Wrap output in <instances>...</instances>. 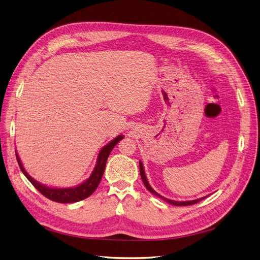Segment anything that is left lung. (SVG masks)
Listing matches in <instances>:
<instances>
[{"label":"left lung","mask_w":260,"mask_h":260,"mask_svg":"<svg viewBox=\"0 0 260 260\" xmlns=\"http://www.w3.org/2000/svg\"><path fill=\"white\" fill-rule=\"evenodd\" d=\"M139 169H140V176H141L142 182H143V184H145V186L147 187V189L150 190L152 194H154L155 196L159 197L160 199L166 201V203H168V204H170V205H174V206H190V205H195V204L199 203L200 200L204 199V198H200V199L191 200V201H175V200H169V199H167V198H164L162 196H160L159 194H157L156 191L150 186L149 182H148V180H147V177H146V175H145V170H143V166H142V162H141V161H139Z\"/></svg>","instance_id":"1"}]
</instances>
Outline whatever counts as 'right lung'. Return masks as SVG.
<instances>
[{
	"label": "right lung",
	"mask_w": 260,
	"mask_h": 260,
	"mask_svg": "<svg viewBox=\"0 0 260 260\" xmlns=\"http://www.w3.org/2000/svg\"><path fill=\"white\" fill-rule=\"evenodd\" d=\"M121 139H123V136H118L117 138L111 140L107 146H105L101 150L100 154H99V158H98V162H96V166L92 172V175L90 176V178L86 181H84L82 184L78 185L77 187H73V188H51V187H47V186L40 184L33 178L28 176L27 172L24 170L21 161H20V158H19L17 153H16V157H17L18 165H19V167H20L21 171L23 172V175L27 178L28 181L31 182L33 186L45 197H47L48 199H50L52 201H55V203H60V204L77 203V201L83 200L85 198H88L89 196H91L95 191V189L98 188L100 182L102 180V177L104 175L106 161H107V158L110 154V152L113 149V147L117 145V143Z\"/></svg>",
	"instance_id": "1"
}]
</instances>
